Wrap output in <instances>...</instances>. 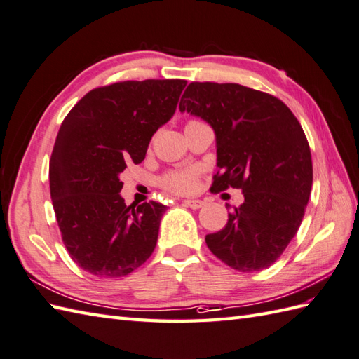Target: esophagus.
<instances>
[{
  "label": "esophagus",
  "instance_id": "obj_1",
  "mask_svg": "<svg viewBox=\"0 0 359 359\" xmlns=\"http://www.w3.org/2000/svg\"><path fill=\"white\" fill-rule=\"evenodd\" d=\"M183 203L189 208H193V210H198V208L203 206L202 200H197V198H187V200H183Z\"/></svg>",
  "mask_w": 359,
  "mask_h": 359
}]
</instances>
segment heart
Returning a JSON list of instances; mask_svg holds the SVG:
<instances>
[{"mask_svg":"<svg viewBox=\"0 0 359 359\" xmlns=\"http://www.w3.org/2000/svg\"><path fill=\"white\" fill-rule=\"evenodd\" d=\"M162 187L174 194L193 193L197 187V170L187 168L179 171H171L161 179Z\"/></svg>","mask_w":359,"mask_h":359,"instance_id":"obj_1","label":"heart"}]
</instances>
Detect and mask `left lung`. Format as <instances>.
I'll use <instances>...</instances> for the list:
<instances>
[{"mask_svg": "<svg viewBox=\"0 0 359 359\" xmlns=\"http://www.w3.org/2000/svg\"><path fill=\"white\" fill-rule=\"evenodd\" d=\"M179 108L214 128L212 188L245 196L224 228L205 237L208 248L240 272L269 268L295 237L309 202L312 156L302 125L278 97L231 82H191Z\"/></svg>", "mask_w": 359, "mask_h": 359, "instance_id": "1", "label": "left lung"}]
</instances>
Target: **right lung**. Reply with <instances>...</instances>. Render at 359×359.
<instances>
[{
  "label": "right lung",
  "mask_w": 359,
  "mask_h": 359,
  "mask_svg": "<svg viewBox=\"0 0 359 359\" xmlns=\"http://www.w3.org/2000/svg\"><path fill=\"white\" fill-rule=\"evenodd\" d=\"M185 86V79L114 82L88 91L62 121L50 159V196L67 251L88 273L123 277L153 254L166 206L125 205L121 172L145 159Z\"/></svg>",
  "instance_id": "add662e5"
}]
</instances>
